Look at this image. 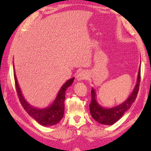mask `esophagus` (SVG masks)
Segmentation results:
<instances>
[{
  "mask_svg": "<svg viewBox=\"0 0 151 151\" xmlns=\"http://www.w3.org/2000/svg\"><path fill=\"white\" fill-rule=\"evenodd\" d=\"M88 77V76L87 75V73L84 71V70H81V71H80L77 76H76V78H77L78 81H82V80L87 79Z\"/></svg>",
  "mask_w": 151,
  "mask_h": 151,
  "instance_id": "1",
  "label": "esophagus"
}]
</instances>
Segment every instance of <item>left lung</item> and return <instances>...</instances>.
<instances>
[{"instance_id": "left-lung-1", "label": "left lung", "mask_w": 151, "mask_h": 151, "mask_svg": "<svg viewBox=\"0 0 151 151\" xmlns=\"http://www.w3.org/2000/svg\"><path fill=\"white\" fill-rule=\"evenodd\" d=\"M141 80V68L139 67L138 75L137 78V84L129 97L123 103L111 108H104L99 105L96 101V93L95 89H91V101L89 104V110L92 117L98 123L111 125L119 120L125 111H127L135 101L138 93L139 83Z\"/></svg>"}]
</instances>
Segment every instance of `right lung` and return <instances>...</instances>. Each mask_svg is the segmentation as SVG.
I'll return each mask as SVG.
<instances>
[{
	"instance_id": "right-lung-1",
	"label": "right lung",
	"mask_w": 151,
	"mask_h": 151,
	"mask_svg": "<svg viewBox=\"0 0 151 151\" xmlns=\"http://www.w3.org/2000/svg\"><path fill=\"white\" fill-rule=\"evenodd\" d=\"M14 75L15 88L18 97L22 107L27 111V113L32 117H33L38 123L45 127L52 126V125L58 123L62 119L64 114V101L65 99V91L72 84L75 78L69 79L63 85L52 105L44 109H37L32 106L25 100L18 85L15 71Z\"/></svg>"
}]
</instances>
